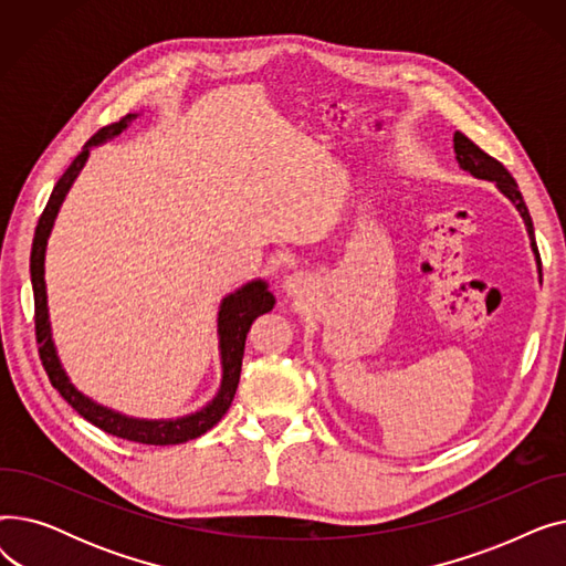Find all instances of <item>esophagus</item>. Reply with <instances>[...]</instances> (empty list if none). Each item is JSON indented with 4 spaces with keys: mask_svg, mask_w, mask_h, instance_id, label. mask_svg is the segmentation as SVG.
<instances>
[{
    "mask_svg": "<svg viewBox=\"0 0 566 566\" xmlns=\"http://www.w3.org/2000/svg\"><path fill=\"white\" fill-rule=\"evenodd\" d=\"M307 286H310V280L303 273H293L284 280V289L289 295H293V298H301V295L307 291Z\"/></svg>",
    "mask_w": 566,
    "mask_h": 566,
    "instance_id": "34e87169",
    "label": "esophagus"
}]
</instances>
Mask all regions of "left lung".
<instances>
[{
	"label": "left lung",
	"mask_w": 566,
	"mask_h": 566,
	"mask_svg": "<svg viewBox=\"0 0 566 566\" xmlns=\"http://www.w3.org/2000/svg\"><path fill=\"white\" fill-rule=\"evenodd\" d=\"M454 154H457V160L463 169H468L472 176L478 178H486V181H495L497 188L507 195L516 208L518 213L523 216L525 220V227H527V233H530V241H532V250L534 254H537V261H539V252H537V243H534V229H532V218L527 213V206L518 192V186L514 181V176L507 171V167H504L500 160H495L493 156H489L484 148H480L478 144H474L470 137H465L461 130L454 133ZM542 265V261H539Z\"/></svg>",
	"instance_id": "obj_1"
}]
</instances>
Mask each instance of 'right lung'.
Listing matches in <instances>:
<instances>
[{"label":"right lung","mask_w":566,"mask_h":566,"mask_svg":"<svg viewBox=\"0 0 566 566\" xmlns=\"http://www.w3.org/2000/svg\"><path fill=\"white\" fill-rule=\"evenodd\" d=\"M130 118H135V114H128L118 122L103 126L92 139L86 142V146L75 156V160L71 163V167L64 171V176L59 178L43 213L39 218L36 224V233H34V245H32V286H34V325H36V344H39V355L43 369L52 382V388L62 395L84 420H88L92 424H96L98 429H103L105 433H112L116 438L124 440H133V442H142V444H181L188 440L199 438L201 433H206L208 429H213L222 418L224 412L229 410L233 395L238 390V378H241V367H243V353H245V339L248 333L252 328V323L265 314L271 312L275 305L273 293L265 289V282L256 280L250 282L248 286H243L241 291L231 293L229 298H224V303L220 305V314H218V331H220V350H222V388L218 392V397L213 399V403H208L203 410L188 415V418L181 420H169V422H146V420H130L124 418V415L112 412L98 403H94L92 399H86L84 395H80L71 380L66 378L62 365L56 360L54 353V344L50 337V323H48V301H45V280H43V259H45V243L48 235L54 222V216L59 211V203H62L64 195L69 192L73 178L77 176V171L82 169L88 146H94L103 139H109L114 135L122 133Z\"/></svg>","instance_id":"right-lung-1"}]
</instances>
